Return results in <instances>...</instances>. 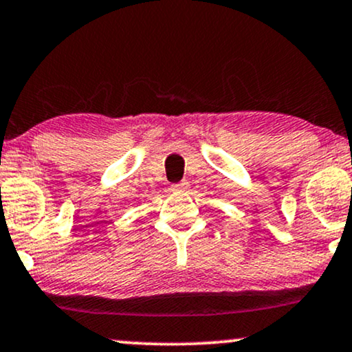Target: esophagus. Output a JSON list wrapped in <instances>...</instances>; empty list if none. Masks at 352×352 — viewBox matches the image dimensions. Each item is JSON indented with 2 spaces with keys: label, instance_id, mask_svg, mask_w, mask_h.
<instances>
[{
  "label": "esophagus",
  "instance_id": "1",
  "mask_svg": "<svg viewBox=\"0 0 352 352\" xmlns=\"http://www.w3.org/2000/svg\"><path fill=\"white\" fill-rule=\"evenodd\" d=\"M189 189V184L188 183H177V184H173L171 186V190L173 192H186V190Z\"/></svg>",
  "mask_w": 352,
  "mask_h": 352
}]
</instances>
